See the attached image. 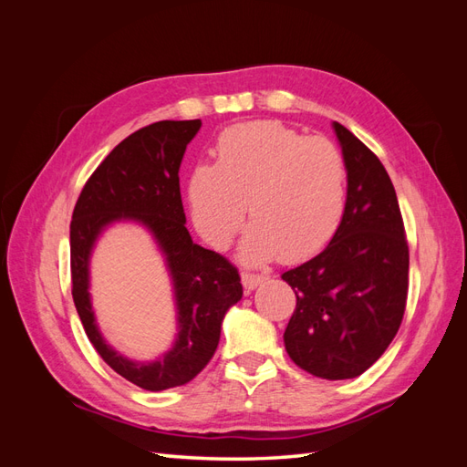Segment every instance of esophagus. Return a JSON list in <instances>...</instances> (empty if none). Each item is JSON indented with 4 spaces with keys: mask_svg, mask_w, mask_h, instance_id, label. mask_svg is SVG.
Returning <instances> with one entry per match:
<instances>
[{
    "mask_svg": "<svg viewBox=\"0 0 467 467\" xmlns=\"http://www.w3.org/2000/svg\"><path fill=\"white\" fill-rule=\"evenodd\" d=\"M265 280H266V276H263V275H251V273L242 275V282H244L245 290H255L257 286L263 285Z\"/></svg>",
    "mask_w": 467,
    "mask_h": 467,
    "instance_id": "obj_1",
    "label": "esophagus"
}]
</instances>
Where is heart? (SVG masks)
Listing matches in <instances>:
<instances>
[{
  "instance_id": "1",
  "label": "heart",
  "mask_w": 467,
  "mask_h": 467,
  "mask_svg": "<svg viewBox=\"0 0 467 467\" xmlns=\"http://www.w3.org/2000/svg\"><path fill=\"white\" fill-rule=\"evenodd\" d=\"M194 228L210 245L225 247L255 218L239 257L261 265L302 261L331 242L345 214L347 167L338 148L276 120L230 126L218 138L216 163L202 161L189 177Z\"/></svg>"
}]
</instances>
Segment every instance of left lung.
<instances>
[{
	"label": "left lung",
	"mask_w": 467,
	"mask_h": 467,
	"mask_svg": "<svg viewBox=\"0 0 467 467\" xmlns=\"http://www.w3.org/2000/svg\"><path fill=\"white\" fill-rule=\"evenodd\" d=\"M347 167L345 214L319 255L290 268L296 309L288 357L323 379L366 372L398 333L409 285V247L398 196L376 155L333 122Z\"/></svg>",
	"instance_id": "obj_1"
}]
</instances>
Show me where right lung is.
Instances as JSON below:
<instances>
[{"mask_svg":"<svg viewBox=\"0 0 467 467\" xmlns=\"http://www.w3.org/2000/svg\"><path fill=\"white\" fill-rule=\"evenodd\" d=\"M196 120H161L124 138L83 187L69 223L72 296L91 345L112 370L138 388L161 391L187 384L214 357L222 321L242 300L237 268L216 251L192 244L185 228L179 167ZM117 221L144 224L162 251L172 276L178 335L155 361H132L112 349L98 331L88 294V261L96 239Z\"/></svg>","mask_w":467,"mask_h":467,"instance_id":"add662e5","label":"right lung"}]
</instances>
